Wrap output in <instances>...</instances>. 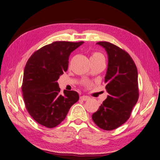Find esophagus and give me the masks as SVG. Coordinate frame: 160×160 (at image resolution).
I'll list each match as a JSON object with an SVG mask.
<instances>
[{"mask_svg":"<svg viewBox=\"0 0 160 160\" xmlns=\"http://www.w3.org/2000/svg\"><path fill=\"white\" fill-rule=\"evenodd\" d=\"M89 98H90L88 97V96H82V97H80V99H82V101H88Z\"/></svg>","mask_w":160,"mask_h":160,"instance_id":"34e87169","label":"esophagus"}]
</instances>
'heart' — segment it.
<instances>
[{
    "label": "heart",
    "mask_w": 160,
    "mask_h": 160,
    "mask_svg": "<svg viewBox=\"0 0 160 160\" xmlns=\"http://www.w3.org/2000/svg\"><path fill=\"white\" fill-rule=\"evenodd\" d=\"M101 58H103L102 54L98 52H94L92 53L90 59H101Z\"/></svg>",
    "instance_id": "b5f03b06"
}]
</instances>
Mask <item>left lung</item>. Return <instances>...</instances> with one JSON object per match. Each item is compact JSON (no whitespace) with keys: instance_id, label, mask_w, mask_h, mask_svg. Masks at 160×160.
Segmentation results:
<instances>
[{"instance_id":"left-lung-1","label":"left lung","mask_w":160,"mask_h":160,"mask_svg":"<svg viewBox=\"0 0 160 160\" xmlns=\"http://www.w3.org/2000/svg\"><path fill=\"white\" fill-rule=\"evenodd\" d=\"M105 48L108 64L104 82L108 96L93 113L92 120L99 128L110 131L128 120L138 99V71L130 55L108 42H98Z\"/></svg>"}]
</instances>
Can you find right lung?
Listing matches in <instances>:
<instances>
[{
  "label": "right lung",
  "mask_w": 160,
  "mask_h": 160,
  "mask_svg": "<svg viewBox=\"0 0 160 160\" xmlns=\"http://www.w3.org/2000/svg\"><path fill=\"white\" fill-rule=\"evenodd\" d=\"M82 41H55L36 51L27 61L22 85L26 108L42 126L54 128L79 99L75 91L61 94L58 79L68 69L71 52Z\"/></svg>",
  "instance_id": "add662e5"
}]
</instances>
